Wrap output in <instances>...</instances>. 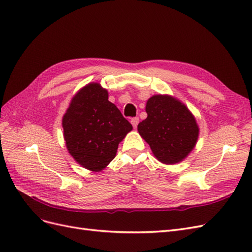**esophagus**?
I'll list each match as a JSON object with an SVG mask.
<instances>
[{"label":"esophagus","instance_id":"obj_1","mask_svg":"<svg viewBox=\"0 0 252 252\" xmlns=\"http://www.w3.org/2000/svg\"><path fill=\"white\" fill-rule=\"evenodd\" d=\"M139 121H140V120H139V118H136V117L131 119V121H130V122H131V124H132V126H133L134 128H136V126H138V124H139Z\"/></svg>","mask_w":252,"mask_h":252}]
</instances>
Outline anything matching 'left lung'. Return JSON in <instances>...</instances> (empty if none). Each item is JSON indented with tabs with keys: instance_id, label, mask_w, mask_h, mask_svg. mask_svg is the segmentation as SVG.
Returning <instances> with one entry per match:
<instances>
[{
	"instance_id": "obj_1",
	"label": "left lung",
	"mask_w": 252,
	"mask_h": 252,
	"mask_svg": "<svg viewBox=\"0 0 252 252\" xmlns=\"http://www.w3.org/2000/svg\"><path fill=\"white\" fill-rule=\"evenodd\" d=\"M147 118L138 125L152 154L164 164L183 161L199 138V126L186 106L170 95L157 94L146 103Z\"/></svg>"
}]
</instances>
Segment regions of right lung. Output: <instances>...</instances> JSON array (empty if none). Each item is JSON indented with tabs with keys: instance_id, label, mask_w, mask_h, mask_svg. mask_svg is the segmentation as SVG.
<instances>
[{
	"instance_id": "1",
	"label": "right lung",
	"mask_w": 252,
	"mask_h": 252,
	"mask_svg": "<svg viewBox=\"0 0 252 252\" xmlns=\"http://www.w3.org/2000/svg\"><path fill=\"white\" fill-rule=\"evenodd\" d=\"M62 125L69 154L91 171L104 169L116 157L120 142L132 130L98 83L88 84L72 97Z\"/></svg>"
}]
</instances>
